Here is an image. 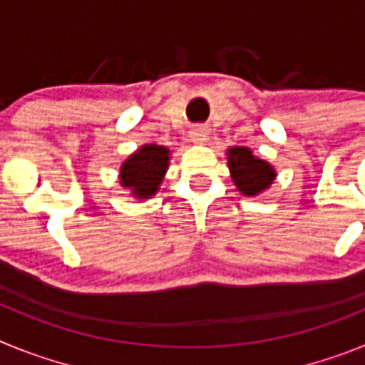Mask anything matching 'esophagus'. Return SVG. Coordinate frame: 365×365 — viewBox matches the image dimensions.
I'll return each instance as SVG.
<instances>
[{"instance_id": "esophagus-1", "label": "esophagus", "mask_w": 365, "mask_h": 365, "mask_svg": "<svg viewBox=\"0 0 365 365\" xmlns=\"http://www.w3.org/2000/svg\"><path fill=\"white\" fill-rule=\"evenodd\" d=\"M190 138H192L193 144H206V140H208V130H206L205 125H197V128H193L190 131Z\"/></svg>"}]
</instances>
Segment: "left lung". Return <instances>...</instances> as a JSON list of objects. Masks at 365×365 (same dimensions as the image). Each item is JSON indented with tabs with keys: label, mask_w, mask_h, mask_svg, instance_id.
Wrapping results in <instances>:
<instances>
[{
	"label": "left lung",
	"mask_w": 365,
	"mask_h": 365,
	"mask_svg": "<svg viewBox=\"0 0 365 365\" xmlns=\"http://www.w3.org/2000/svg\"><path fill=\"white\" fill-rule=\"evenodd\" d=\"M227 160L232 182L245 197H256L267 192L278 177L272 164L256 157L247 146L228 148Z\"/></svg>",
	"instance_id": "left-lung-1"
}]
</instances>
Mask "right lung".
<instances>
[{"mask_svg": "<svg viewBox=\"0 0 365 365\" xmlns=\"http://www.w3.org/2000/svg\"><path fill=\"white\" fill-rule=\"evenodd\" d=\"M172 151L159 144H144L122 163L118 182L138 201L151 199L160 190Z\"/></svg>", "mask_w": 365, "mask_h": 365, "instance_id": "right-lung-1", "label": "right lung"}]
</instances>
